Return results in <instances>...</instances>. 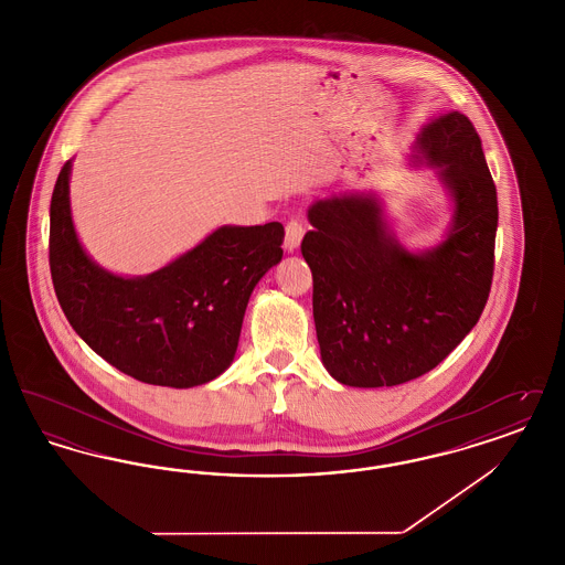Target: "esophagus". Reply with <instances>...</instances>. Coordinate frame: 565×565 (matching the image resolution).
<instances>
[{
    "instance_id": "1",
    "label": "esophagus",
    "mask_w": 565,
    "mask_h": 565,
    "mask_svg": "<svg viewBox=\"0 0 565 565\" xmlns=\"http://www.w3.org/2000/svg\"><path fill=\"white\" fill-rule=\"evenodd\" d=\"M302 235H305V226L300 220H290L286 224V239H284V247L286 252H295L296 247L302 242Z\"/></svg>"
}]
</instances>
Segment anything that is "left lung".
<instances>
[{"label": "left lung", "instance_id": "obj_1", "mask_svg": "<svg viewBox=\"0 0 565 565\" xmlns=\"http://www.w3.org/2000/svg\"><path fill=\"white\" fill-rule=\"evenodd\" d=\"M456 210L445 242L413 254L373 194L309 207L300 243L313 273V320L326 371L351 387H392L438 366L483 313L498 231V194L468 116L449 111L417 137Z\"/></svg>", "mask_w": 565, "mask_h": 565}]
</instances>
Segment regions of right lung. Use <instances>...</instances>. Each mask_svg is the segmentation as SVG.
Returning <instances> with one entry per match:
<instances>
[{"mask_svg":"<svg viewBox=\"0 0 565 565\" xmlns=\"http://www.w3.org/2000/svg\"><path fill=\"white\" fill-rule=\"evenodd\" d=\"M65 162L51 201V275L65 318L120 373L164 387L203 385L237 351L254 286L281 260L284 226H220L171 265L118 277L95 265L74 231Z\"/></svg>","mask_w":565,"mask_h":565,"instance_id":"add662e5","label":"right lung"}]
</instances>
